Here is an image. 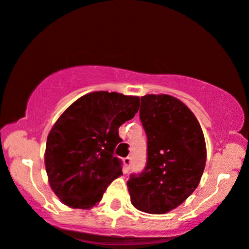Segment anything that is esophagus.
Returning <instances> with one entry per match:
<instances>
[{
    "label": "esophagus",
    "instance_id": "1",
    "mask_svg": "<svg viewBox=\"0 0 249 249\" xmlns=\"http://www.w3.org/2000/svg\"><path fill=\"white\" fill-rule=\"evenodd\" d=\"M130 164H131V159L130 157H125L124 159V172H128L130 169Z\"/></svg>",
    "mask_w": 249,
    "mask_h": 249
}]
</instances>
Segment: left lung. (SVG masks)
<instances>
[{"label": "left lung", "mask_w": 249, "mask_h": 249, "mask_svg": "<svg viewBox=\"0 0 249 249\" xmlns=\"http://www.w3.org/2000/svg\"><path fill=\"white\" fill-rule=\"evenodd\" d=\"M140 119L148 139L144 171L127 182L135 209L164 214L197 189L206 163V144L195 114L168 94L141 98Z\"/></svg>", "instance_id": "8db88e82"}]
</instances>
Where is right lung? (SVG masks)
Wrapping results in <instances>:
<instances>
[{
	"label": "right lung",
	"instance_id": "1",
	"mask_svg": "<svg viewBox=\"0 0 249 249\" xmlns=\"http://www.w3.org/2000/svg\"><path fill=\"white\" fill-rule=\"evenodd\" d=\"M140 98L121 93H87L67 107L50 130L45 169L52 191L72 209L98 205L107 186L122 175L114 149L119 128L135 116Z\"/></svg>",
	"mask_w": 249,
	"mask_h": 249
}]
</instances>
